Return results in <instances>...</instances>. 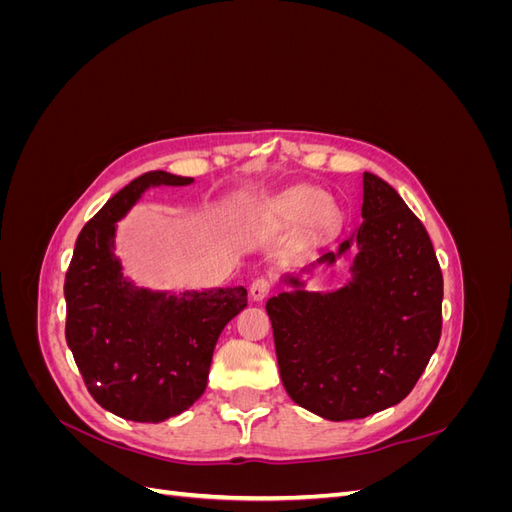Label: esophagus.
<instances>
[{"label": "esophagus", "mask_w": 512, "mask_h": 512, "mask_svg": "<svg viewBox=\"0 0 512 512\" xmlns=\"http://www.w3.org/2000/svg\"><path fill=\"white\" fill-rule=\"evenodd\" d=\"M269 292H271V282L267 280V277H258V280L250 286V297H252L256 303L265 301V299L269 297Z\"/></svg>", "instance_id": "esophagus-1"}]
</instances>
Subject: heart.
Instances as JSON below:
<instances>
[{
	"mask_svg": "<svg viewBox=\"0 0 512 512\" xmlns=\"http://www.w3.org/2000/svg\"><path fill=\"white\" fill-rule=\"evenodd\" d=\"M280 218L286 224L307 222L314 235H324V232H331L339 224L342 213H339V207L322 190L299 188L286 194L282 200Z\"/></svg>",
	"mask_w": 512,
	"mask_h": 512,
	"instance_id": "obj_1",
	"label": "heart"
}]
</instances>
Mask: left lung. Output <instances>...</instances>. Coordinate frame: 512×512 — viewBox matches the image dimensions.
I'll return each mask as SVG.
<instances>
[{"mask_svg":"<svg viewBox=\"0 0 512 512\" xmlns=\"http://www.w3.org/2000/svg\"><path fill=\"white\" fill-rule=\"evenodd\" d=\"M361 218L312 265L350 256L342 286L307 290L303 277L284 273L290 290L267 301L284 389L327 421L365 418L406 399L442 331V271L421 220L371 173L363 175Z\"/></svg>","mask_w":512,"mask_h":512,"instance_id":"obj_1","label":"left lung"}]
</instances>
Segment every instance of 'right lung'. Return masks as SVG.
Listing matches in <instances>:
<instances>
[{
  "instance_id": "add662e5",
  "label": "right lung",
  "mask_w": 512,
  "mask_h": 512,
  "mask_svg": "<svg viewBox=\"0 0 512 512\" xmlns=\"http://www.w3.org/2000/svg\"><path fill=\"white\" fill-rule=\"evenodd\" d=\"M194 179L151 170L85 224L66 273V339L87 389L126 421L162 423L207 389L215 344L247 305L243 286L153 290L123 275L117 224L147 190Z\"/></svg>"
}]
</instances>
